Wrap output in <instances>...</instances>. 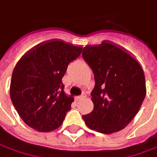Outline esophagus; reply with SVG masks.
<instances>
[{
    "mask_svg": "<svg viewBox=\"0 0 157 157\" xmlns=\"http://www.w3.org/2000/svg\"><path fill=\"white\" fill-rule=\"evenodd\" d=\"M86 94H85V93H82L81 95H79L78 97H77V99H76V100H81V99H83V98H86Z\"/></svg>",
    "mask_w": 157,
    "mask_h": 157,
    "instance_id": "1",
    "label": "esophagus"
}]
</instances>
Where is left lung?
<instances>
[{
  "instance_id": "8db88e82",
  "label": "left lung",
  "mask_w": 157,
  "mask_h": 157,
  "mask_svg": "<svg viewBox=\"0 0 157 157\" xmlns=\"http://www.w3.org/2000/svg\"><path fill=\"white\" fill-rule=\"evenodd\" d=\"M92 69L95 86L91 94L94 107L83 115L89 128L112 134L129 123L146 95L145 78L140 64L110 43L86 46L82 52Z\"/></svg>"
}]
</instances>
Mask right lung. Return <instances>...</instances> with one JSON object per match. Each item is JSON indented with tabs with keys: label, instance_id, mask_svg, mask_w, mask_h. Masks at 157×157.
Here are the masks:
<instances>
[{
	"label": "right lung",
	"instance_id": "add662e5",
	"mask_svg": "<svg viewBox=\"0 0 157 157\" xmlns=\"http://www.w3.org/2000/svg\"><path fill=\"white\" fill-rule=\"evenodd\" d=\"M82 47L52 40L34 47L14 69L10 97L15 110L29 127L39 132L58 128L71 110L72 98L64 93L63 79Z\"/></svg>",
	"mask_w": 157,
	"mask_h": 157
}]
</instances>
